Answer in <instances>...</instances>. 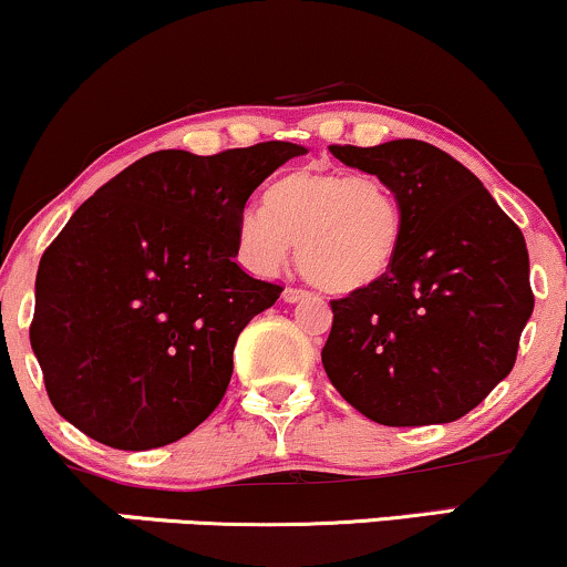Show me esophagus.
<instances>
[{
	"mask_svg": "<svg viewBox=\"0 0 567 567\" xmlns=\"http://www.w3.org/2000/svg\"><path fill=\"white\" fill-rule=\"evenodd\" d=\"M305 297H310V291L299 289V286H286V289H284L286 302H299V299H305Z\"/></svg>",
	"mask_w": 567,
	"mask_h": 567,
	"instance_id": "34e87169",
	"label": "esophagus"
}]
</instances>
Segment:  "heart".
<instances>
[{
	"mask_svg": "<svg viewBox=\"0 0 567 567\" xmlns=\"http://www.w3.org/2000/svg\"><path fill=\"white\" fill-rule=\"evenodd\" d=\"M402 239L396 194L370 173L299 167L268 192V209L241 220L244 251L257 268H278L297 244L305 276L349 295L386 276Z\"/></svg>",
	"mask_w": 567,
	"mask_h": 567,
	"instance_id": "heart-1",
	"label": "heart"
}]
</instances>
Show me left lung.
Masks as SVG:
<instances>
[{
  "mask_svg": "<svg viewBox=\"0 0 567 567\" xmlns=\"http://www.w3.org/2000/svg\"><path fill=\"white\" fill-rule=\"evenodd\" d=\"M328 150L379 176L402 209L386 276L331 299L320 354L328 379L381 425L457 421L518 358L534 312L526 239L484 184L436 146L396 138Z\"/></svg>",
  "mask_w": 567,
  "mask_h": 567,
  "instance_id": "1",
  "label": "left lung"
}]
</instances>
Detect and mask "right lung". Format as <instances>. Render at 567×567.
Returning <instances> with one entry per match:
<instances>
[{
    "mask_svg": "<svg viewBox=\"0 0 567 567\" xmlns=\"http://www.w3.org/2000/svg\"><path fill=\"white\" fill-rule=\"evenodd\" d=\"M305 146L152 152L41 255L31 347L49 402L113 450H155L218 408L247 323L284 286L236 265L244 207Z\"/></svg>",
    "mask_w": 567,
    "mask_h": 567,
    "instance_id": "right-lung-1",
    "label": "right lung"
}]
</instances>
